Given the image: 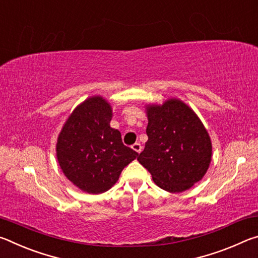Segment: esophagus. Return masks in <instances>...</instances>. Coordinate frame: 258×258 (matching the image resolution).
<instances>
[{"mask_svg":"<svg viewBox=\"0 0 258 258\" xmlns=\"http://www.w3.org/2000/svg\"><path fill=\"white\" fill-rule=\"evenodd\" d=\"M132 149L134 151H137L138 154H140V152H141V150H142V147H141V145H140V143H134V145L132 146Z\"/></svg>","mask_w":258,"mask_h":258,"instance_id":"34e87169","label":"esophagus"}]
</instances>
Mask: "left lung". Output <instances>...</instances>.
I'll return each mask as SVG.
<instances>
[{"mask_svg": "<svg viewBox=\"0 0 258 258\" xmlns=\"http://www.w3.org/2000/svg\"><path fill=\"white\" fill-rule=\"evenodd\" d=\"M145 150L138 160L152 180L168 192H182L206 174L212 142L197 115L180 100L147 107Z\"/></svg>", "mask_w": 258, "mask_h": 258, "instance_id": "8db88e82", "label": "left lung"}]
</instances>
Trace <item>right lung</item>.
Instances as JSON below:
<instances>
[{
	"instance_id": "1",
	"label": "right lung",
	"mask_w": 258,
	"mask_h": 258,
	"mask_svg": "<svg viewBox=\"0 0 258 258\" xmlns=\"http://www.w3.org/2000/svg\"><path fill=\"white\" fill-rule=\"evenodd\" d=\"M111 115L106 100L89 98L73 111L59 134L60 167L69 181L89 194L110 189L139 155L124 145L118 130L110 127Z\"/></svg>"
}]
</instances>
